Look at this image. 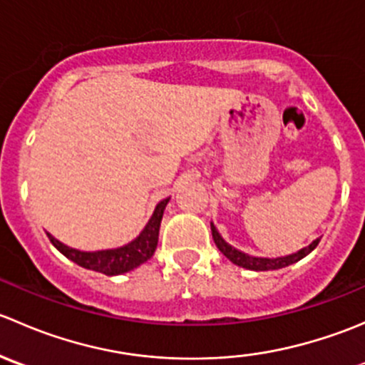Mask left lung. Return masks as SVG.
Instances as JSON below:
<instances>
[{
  "mask_svg": "<svg viewBox=\"0 0 365 365\" xmlns=\"http://www.w3.org/2000/svg\"><path fill=\"white\" fill-rule=\"evenodd\" d=\"M210 226H212V237H213V242H215L217 249H219V251L222 252L224 256L227 257V259L233 261V263L238 264V267L247 268V270H256V272L279 270V268H284V267H288V264L297 263V261H300L302 257L307 256L309 252L314 251L316 245L319 244V238H316V240L312 242L311 245H307V247L300 249V251L295 252V254H289V256H282V257H256V256H249V254H245V252L238 251V249L231 247V245L227 244V242L224 240L222 237H220L219 231L215 230V226H213V224H210Z\"/></svg>",
  "mask_w": 365,
  "mask_h": 365,
  "instance_id": "8db88e82",
  "label": "left lung"
}]
</instances>
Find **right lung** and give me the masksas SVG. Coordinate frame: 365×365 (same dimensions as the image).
Masks as SVG:
<instances>
[{"mask_svg":"<svg viewBox=\"0 0 365 365\" xmlns=\"http://www.w3.org/2000/svg\"><path fill=\"white\" fill-rule=\"evenodd\" d=\"M168 200H162L159 205L155 206V212L150 217L148 224L145 226V230L141 231L135 240H132L130 244L123 245V247L118 249H106V251H77V249L68 247V245L61 244L60 240L53 237V235L47 233L51 244L58 249L65 257H68L70 261L77 263L79 267L88 268V270L101 272L106 275H120L125 272H130L134 268H138L139 264H143L145 261H148L153 256L157 249V242H159V230H160V220L164 215L165 205Z\"/></svg>","mask_w":365,"mask_h":365,"instance_id":"add662e5","label":"right lung"}]
</instances>
